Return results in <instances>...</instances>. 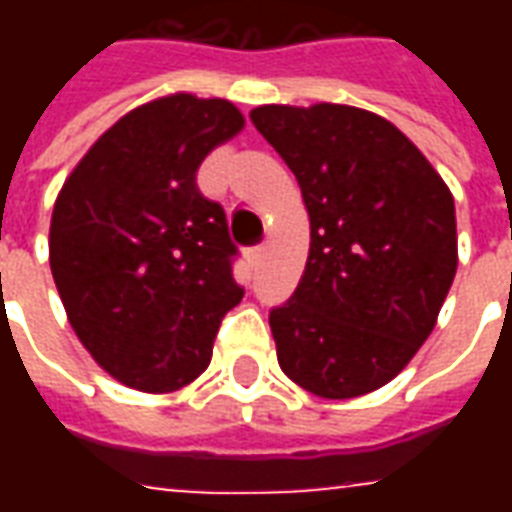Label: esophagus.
Returning <instances> with one entry per match:
<instances>
[{
    "label": "esophagus",
    "instance_id": "esophagus-1",
    "mask_svg": "<svg viewBox=\"0 0 512 512\" xmlns=\"http://www.w3.org/2000/svg\"><path fill=\"white\" fill-rule=\"evenodd\" d=\"M263 255H266V246H263V244L252 249V260H260V257H263Z\"/></svg>",
    "mask_w": 512,
    "mask_h": 512
}]
</instances>
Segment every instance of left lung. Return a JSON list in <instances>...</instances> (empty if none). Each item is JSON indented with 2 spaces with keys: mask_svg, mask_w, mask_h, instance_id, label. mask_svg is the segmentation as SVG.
<instances>
[{
  "mask_svg": "<svg viewBox=\"0 0 512 512\" xmlns=\"http://www.w3.org/2000/svg\"><path fill=\"white\" fill-rule=\"evenodd\" d=\"M249 117L310 213L299 288L268 312L279 367L318 397L367 395L411 362L450 293V189L406 134L365 109L271 104Z\"/></svg>",
  "mask_w": 512,
  "mask_h": 512,
  "instance_id": "8db88e82",
  "label": "left lung"
}]
</instances>
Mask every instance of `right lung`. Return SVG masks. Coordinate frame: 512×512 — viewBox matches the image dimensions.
I'll return each mask as SVG.
<instances>
[{"instance_id": "right-lung-1", "label": "right lung", "mask_w": 512, "mask_h": 512, "mask_svg": "<svg viewBox=\"0 0 512 512\" xmlns=\"http://www.w3.org/2000/svg\"><path fill=\"white\" fill-rule=\"evenodd\" d=\"M241 128L222 98H158L120 117L54 202L49 263L68 321L126 386L191 384L244 299L224 208L197 189L202 158Z\"/></svg>"}]
</instances>
